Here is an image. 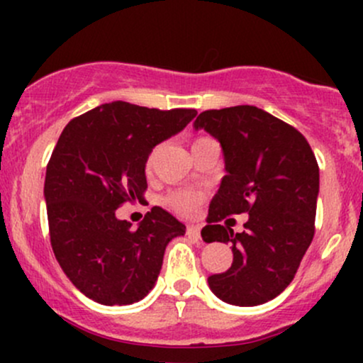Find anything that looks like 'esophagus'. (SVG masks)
<instances>
[{
	"label": "esophagus",
	"mask_w": 363,
	"mask_h": 363,
	"mask_svg": "<svg viewBox=\"0 0 363 363\" xmlns=\"http://www.w3.org/2000/svg\"><path fill=\"white\" fill-rule=\"evenodd\" d=\"M186 232L187 235L193 237V239H199V235H201V228H199L198 225H187Z\"/></svg>",
	"instance_id": "1"
}]
</instances>
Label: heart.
Returning <instances> with one entry per match:
<instances>
[{"mask_svg": "<svg viewBox=\"0 0 363 363\" xmlns=\"http://www.w3.org/2000/svg\"><path fill=\"white\" fill-rule=\"evenodd\" d=\"M206 138H198L194 140L193 147L196 143H199V141H203ZM158 152H160V148L155 147L152 150V152L148 153L147 157V164H145V169H147V172H152L153 167H155V162H157V157H158ZM203 196L199 193H191V191H176V193H172L167 198V203L169 206L172 208V210H176L177 213L181 215H193L196 210H198L199 203H201Z\"/></svg>", "mask_w": 363, "mask_h": 363, "instance_id": "b5f03b06", "label": "heart"}]
</instances>
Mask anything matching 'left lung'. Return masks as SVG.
<instances>
[{"label":"left lung","instance_id":"obj_1","mask_svg":"<svg viewBox=\"0 0 363 363\" xmlns=\"http://www.w3.org/2000/svg\"><path fill=\"white\" fill-rule=\"evenodd\" d=\"M194 128L220 141L227 170L203 240L230 242L234 252L230 268L211 274L208 285L232 306H259L290 285L312 242L318 160L302 133L254 106L205 111ZM240 213L250 215L240 235L219 223Z\"/></svg>","mask_w":363,"mask_h":363}]
</instances>
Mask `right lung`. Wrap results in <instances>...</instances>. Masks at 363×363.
I'll return each instance as SVG.
<instances>
[{
  "instance_id": "right-lung-1",
  "label": "right lung",
  "mask_w": 363,
  "mask_h": 363,
  "mask_svg": "<svg viewBox=\"0 0 363 363\" xmlns=\"http://www.w3.org/2000/svg\"><path fill=\"white\" fill-rule=\"evenodd\" d=\"M196 114L116 101L62 129L45 170L49 235L62 272L91 301L128 306L147 297L167 244L184 235V225L160 206H153L136 230L116 210L143 201L148 153Z\"/></svg>"
}]
</instances>
